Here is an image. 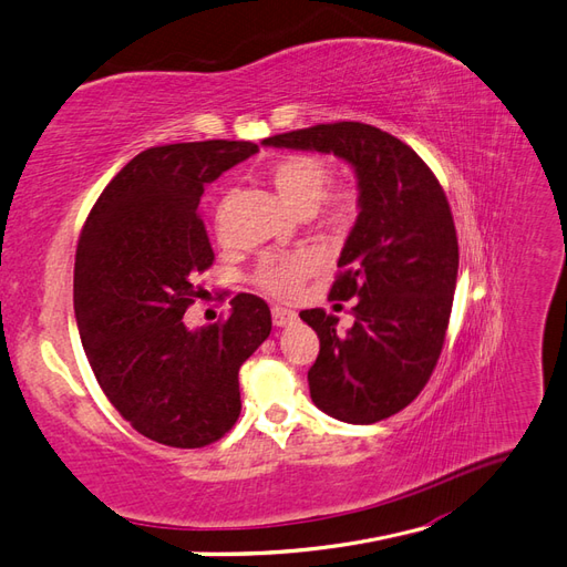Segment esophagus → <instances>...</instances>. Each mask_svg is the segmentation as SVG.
Instances as JSON below:
<instances>
[{"instance_id":"1","label":"esophagus","mask_w":567,"mask_h":567,"mask_svg":"<svg viewBox=\"0 0 567 567\" xmlns=\"http://www.w3.org/2000/svg\"><path fill=\"white\" fill-rule=\"evenodd\" d=\"M297 321V313L289 311V309H282V307H272V323L278 328H285L289 323Z\"/></svg>"}]
</instances>
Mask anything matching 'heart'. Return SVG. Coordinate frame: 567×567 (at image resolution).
Segmentation results:
<instances>
[{
	"label": "heart",
	"mask_w": 567,
	"mask_h": 567,
	"mask_svg": "<svg viewBox=\"0 0 567 567\" xmlns=\"http://www.w3.org/2000/svg\"><path fill=\"white\" fill-rule=\"evenodd\" d=\"M332 169L323 157L292 153L280 157L270 167V184L280 198L297 213L309 215L318 208L321 223L332 231L350 229L359 215V192L354 186H338L328 192ZM318 270L313 251L270 254L260 258L254 270L256 287L278 299L292 297L297 289Z\"/></svg>",
	"instance_id": "heart-1"
}]
</instances>
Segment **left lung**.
<instances>
[{"label": "left lung", "instance_id": "8db88e82", "mask_svg": "<svg viewBox=\"0 0 567 567\" xmlns=\"http://www.w3.org/2000/svg\"><path fill=\"white\" fill-rule=\"evenodd\" d=\"M264 145L332 153L354 167L359 215L330 299H354L344 332L323 309L301 311L321 352L309 369L318 410L375 424L422 393L441 357L457 282V235L443 186L408 143L371 124H316Z\"/></svg>", "mask_w": 567, "mask_h": 567}]
</instances>
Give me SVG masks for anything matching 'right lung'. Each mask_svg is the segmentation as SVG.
<instances>
[{
  "mask_svg": "<svg viewBox=\"0 0 567 567\" xmlns=\"http://www.w3.org/2000/svg\"><path fill=\"white\" fill-rule=\"evenodd\" d=\"M258 151L249 141L157 145L126 163L81 229L74 311L103 393L145 439L203 447L235 426L239 369L270 336V309L237 295L225 321L188 330L213 266L203 186Z\"/></svg>",
  "mask_w": 567,
  "mask_h": 567,
  "instance_id": "add662e5",
  "label": "right lung"
}]
</instances>
